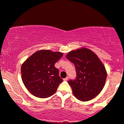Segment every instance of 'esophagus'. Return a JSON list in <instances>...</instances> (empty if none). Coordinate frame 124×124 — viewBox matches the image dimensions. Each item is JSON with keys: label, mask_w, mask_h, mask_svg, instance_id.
<instances>
[{"label": "esophagus", "mask_w": 124, "mask_h": 124, "mask_svg": "<svg viewBox=\"0 0 124 124\" xmlns=\"http://www.w3.org/2000/svg\"><path fill=\"white\" fill-rule=\"evenodd\" d=\"M68 79H69V78L67 77H66L65 78H64V79H63V81H66L68 80Z\"/></svg>", "instance_id": "obj_1"}]
</instances>
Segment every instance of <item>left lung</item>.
<instances>
[{
  "label": "left lung",
  "mask_w": 124,
  "mask_h": 124,
  "mask_svg": "<svg viewBox=\"0 0 124 124\" xmlns=\"http://www.w3.org/2000/svg\"><path fill=\"white\" fill-rule=\"evenodd\" d=\"M66 57L76 67V79L68 81L74 96L79 101H87L99 94L105 84L107 72L97 55L82 47L70 51Z\"/></svg>",
  "instance_id": "8db88e82"
}]
</instances>
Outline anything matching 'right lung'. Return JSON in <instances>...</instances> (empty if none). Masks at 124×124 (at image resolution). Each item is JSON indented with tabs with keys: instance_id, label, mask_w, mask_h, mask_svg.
<instances>
[{
	"instance_id": "1",
	"label": "right lung",
	"mask_w": 124,
	"mask_h": 124,
	"mask_svg": "<svg viewBox=\"0 0 124 124\" xmlns=\"http://www.w3.org/2000/svg\"><path fill=\"white\" fill-rule=\"evenodd\" d=\"M63 53L49 50L36 51L21 66L22 79L25 87L34 96L47 98L54 94L63 81L55 63Z\"/></svg>"
}]
</instances>
